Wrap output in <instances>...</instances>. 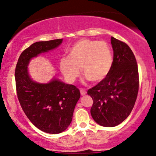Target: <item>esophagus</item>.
<instances>
[{"label":"esophagus","instance_id":"34e87169","mask_svg":"<svg viewBox=\"0 0 156 156\" xmlns=\"http://www.w3.org/2000/svg\"><path fill=\"white\" fill-rule=\"evenodd\" d=\"M80 94H81V95H86V91L85 90H83V89H80Z\"/></svg>","mask_w":156,"mask_h":156}]
</instances>
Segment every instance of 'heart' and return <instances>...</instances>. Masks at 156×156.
<instances>
[{
    "label": "heart",
    "instance_id": "b5f03b06",
    "mask_svg": "<svg viewBox=\"0 0 156 156\" xmlns=\"http://www.w3.org/2000/svg\"><path fill=\"white\" fill-rule=\"evenodd\" d=\"M113 55L111 48L103 41L80 39L68 50V58L60 61V69L66 79L73 83L83 76L93 83L103 82L113 67Z\"/></svg>",
    "mask_w": 156,
    "mask_h": 156
}]
</instances>
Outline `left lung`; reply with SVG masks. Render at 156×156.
I'll use <instances>...</instances> for the list:
<instances>
[{
	"label": "left lung",
	"mask_w": 156,
	"mask_h": 156,
	"mask_svg": "<svg viewBox=\"0 0 156 156\" xmlns=\"http://www.w3.org/2000/svg\"><path fill=\"white\" fill-rule=\"evenodd\" d=\"M113 64L103 82L88 90L93 100L90 113L100 126L114 127L131 113L138 92V69L135 55L126 43L111 37Z\"/></svg>",
	"instance_id": "left-lung-1"
}]
</instances>
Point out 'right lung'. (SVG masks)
<instances>
[{
    "mask_svg": "<svg viewBox=\"0 0 156 156\" xmlns=\"http://www.w3.org/2000/svg\"><path fill=\"white\" fill-rule=\"evenodd\" d=\"M62 42L63 39L34 43L20 54L15 71L18 98L25 114L38 129L51 134L60 133L69 126L80 90L55 77L47 83L34 81L28 66L33 58L56 48Z\"/></svg>",
    "mask_w": 156,
    "mask_h": 156,
    "instance_id": "add662e5",
    "label": "right lung"
}]
</instances>
